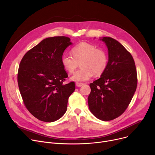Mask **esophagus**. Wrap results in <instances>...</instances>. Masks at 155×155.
Returning a JSON list of instances; mask_svg holds the SVG:
<instances>
[{"label":"esophagus","mask_w":155,"mask_h":155,"mask_svg":"<svg viewBox=\"0 0 155 155\" xmlns=\"http://www.w3.org/2000/svg\"><path fill=\"white\" fill-rule=\"evenodd\" d=\"M75 85H76V86H77V87H82V86H83V85H84V84H83L82 83H79V82H77V83L75 84Z\"/></svg>","instance_id":"esophagus-1"}]
</instances>
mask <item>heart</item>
Instances as JSON below:
<instances>
[{"label": "heart", "instance_id": "1", "mask_svg": "<svg viewBox=\"0 0 155 155\" xmlns=\"http://www.w3.org/2000/svg\"><path fill=\"white\" fill-rule=\"evenodd\" d=\"M71 54L63 53L61 61L64 70L72 73L80 63L82 68L71 77L75 82H85L94 75L101 76L108 66V54L103 49L87 42H82L71 49Z\"/></svg>", "mask_w": 155, "mask_h": 155}]
</instances>
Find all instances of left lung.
<instances>
[{
	"instance_id": "left-lung-1",
	"label": "left lung",
	"mask_w": 155,
	"mask_h": 155,
	"mask_svg": "<svg viewBox=\"0 0 155 155\" xmlns=\"http://www.w3.org/2000/svg\"><path fill=\"white\" fill-rule=\"evenodd\" d=\"M108 49V66L98 80L90 84L88 107L97 118L113 120L123 114L137 87V72L132 55L117 40L100 39Z\"/></svg>"
}]
</instances>
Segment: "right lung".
<instances>
[{"instance_id":"right-lung-1","label":"right lung","mask_w":155,"mask_h":155,"mask_svg":"<svg viewBox=\"0 0 155 155\" xmlns=\"http://www.w3.org/2000/svg\"><path fill=\"white\" fill-rule=\"evenodd\" d=\"M71 44L68 37L47 38L21 61L18 82L24 104L41 121L51 123L61 118L75 89L73 82L63 84L68 75L61 61L65 49Z\"/></svg>"}]
</instances>
